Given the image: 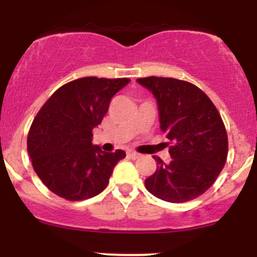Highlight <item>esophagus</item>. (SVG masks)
<instances>
[{
    "label": "esophagus",
    "instance_id": "esophagus-1",
    "mask_svg": "<svg viewBox=\"0 0 257 257\" xmlns=\"http://www.w3.org/2000/svg\"><path fill=\"white\" fill-rule=\"evenodd\" d=\"M127 156L130 157L131 160H138V158L140 157V154L136 153V152H134V151H128L127 152Z\"/></svg>",
    "mask_w": 257,
    "mask_h": 257
}]
</instances>
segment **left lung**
<instances>
[{"instance_id": "8db88e82", "label": "left lung", "mask_w": 257, "mask_h": 257, "mask_svg": "<svg viewBox=\"0 0 257 257\" xmlns=\"http://www.w3.org/2000/svg\"><path fill=\"white\" fill-rule=\"evenodd\" d=\"M156 97L160 127L172 143L170 163L154 156L157 170L145 188L172 203L192 201L215 183L228 156L225 126L210 97L187 81L163 77L136 79Z\"/></svg>"}]
</instances>
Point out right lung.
<instances>
[{"label":"right lung","instance_id":"add662e5","mask_svg":"<svg viewBox=\"0 0 257 257\" xmlns=\"http://www.w3.org/2000/svg\"><path fill=\"white\" fill-rule=\"evenodd\" d=\"M128 78L83 77L58 88L40 109L28 134L32 165L42 183L68 201L103 192L118 161L126 153L103 152L92 144V130Z\"/></svg>","mask_w":257,"mask_h":257}]
</instances>
